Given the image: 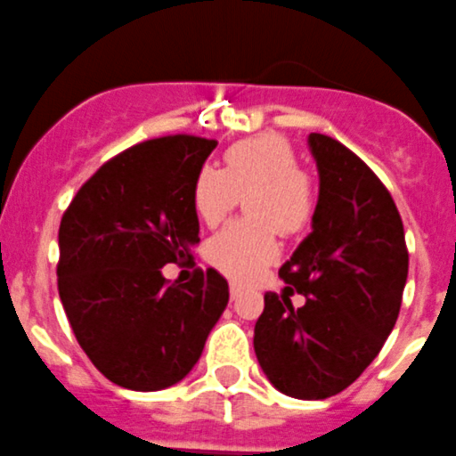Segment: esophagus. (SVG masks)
Returning a JSON list of instances; mask_svg holds the SVG:
<instances>
[{"label":"esophagus","mask_w":456,"mask_h":456,"mask_svg":"<svg viewBox=\"0 0 456 456\" xmlns=\"http://www.w3.org/2000/svg\"><path fill=\"white\" fill-rule=\"evenodd\" d=\"M241 290H244V286L237 284V281H231V297H232V300H237V297L241 296Z\"/></svg>","instance_id":"esophagus-1"}]
</instances>
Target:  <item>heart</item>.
Segmentation results:
<instances>
[{
    "label": "heart",
    "mask_w": 456,
    "mask_h": 456,
    "mask_svg": "<svg viewBox=\"0 0 456 456\" xmlns=\"http://www.w3.org/2000/svg\"><path fill=\"white\" fill-rule=\"evenodd\" d=\"M246 197L253 219L232 221L210 237L206 257L216 271L250 280L275 259L277 231L297 235L309 228L318 208V188L297 167V154L280 134H262L228 147L224 170L201 167L194 176L192 203L199 219L216 225Z\"/></svg>",
    "instance_id": "obj_1"
}]
</instances>
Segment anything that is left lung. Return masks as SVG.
<instances>
[{"mask_svg": "<svg viewBox=\"0 0 456 456\" xmlns=\"http://www.w3.org/2000/svg\"><path fill=\"white\" fill-rule=\"evenodd\" d=\"M320 175L314 231L280 268L281 296L266 293L255 355L281 394L320 401L370 367L396 324L407 280L405 231L389 190L351 150L309 136ZM307 297L293 310L289 295Z\"/></svg>", "mask_w": 456, "mask_h": 456, "instance_id": "left-lung-1", "label": "left lung"}]
</instances>
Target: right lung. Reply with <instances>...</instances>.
<instances>
[{"label":"right lung","mask_w":456,"mask_h":456,"mask_svg":"<svg viewBox=\"0 0 456 456\" xmlns=\"http://www.w3.org/2000/svg\"><path fill=\"white\" fill-rule=\"evenodd\" d=\"M216 141L160 136L110 159L60 221L58 290L95 370L134 392L179 383L228 305V281L197 268L179 284L166 264L192 262L194 176Z\"/></svg>","instance_id":"right-lung-1"}]
</instances>
